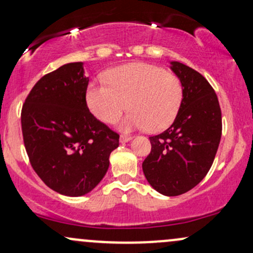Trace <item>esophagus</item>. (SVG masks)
I'll use <instances>...</instances> for the list:
<instances>
[{
    "mask_svg": "<svg viewBox=\"0 0 253 253\" xmlns=\"http://www.w3.org/2000/svg\"><path fill=\"white\" fill-rule=\"evenodd\" d=\"M132 138L133 136H130V135H126V134H121L120 135V143H128L129 140H132Z\"/></svg>",
    "mask_w": 253,
    "mask_h": 253,
    "instance_id": "1",
    "label": "esophagus"
}]
</instances>
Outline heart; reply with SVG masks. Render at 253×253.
<instances>
[{"instance_id":"obj_1","label":"heart","mask_w":253,"mask_h":253,"mask_svg":"<svg viewBox=\"0 0 253 253\" xmlns=\"http://www.w3.org/2000/svg\"><path fill=\"white\" fill-rule=\"evenodd\" d=\"M106 82L88 84L85 101L90 112L102 123L117 121L125 109L130 112L119 124L124 132L167 128L178 113L183 100L179 78L147 63L118 66L106 74Z\"/></svg>"}]
</instances>
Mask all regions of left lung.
<instances>
[{
    "label": "left lung",
    "mask_w": 253,
    "mask_h": 253,
    "mask_svg": "<svg viewBox=\"0 0 253 253\" xmlns=\"http://www.w3.org/2000/svg\"><path fill=\"white\" fill-rule=\"evenodd\" d=\"M170 69L181 81L183 100L175 120L150 136L151 152L143 162L147 182L165 196L193 189L205 178L221 139V109L216 94L201 74L179 62Z\"/></svg>",
    "instance_id": "obj_1"
}]
</instances>
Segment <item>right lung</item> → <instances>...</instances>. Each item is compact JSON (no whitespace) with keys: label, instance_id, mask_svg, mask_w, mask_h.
I'll use <instances>...</instances> for the list:
<instances>
[{"label":"right lung","instance_id":"right-lung-1","mask_svg":"<svg viewBox=\"0 0 253 253\" xmlns=\"http://www.w3.org/2000/svg\"><path fill=\"white\" fill-rule=\"evenodd\" d=\"M83 63H69L38 81L21 112L32 167L52 190L83 196L102 181L119 134L89 112Z\"/></svg>","mask_w":253,"mask_h":253}]
</instances>
